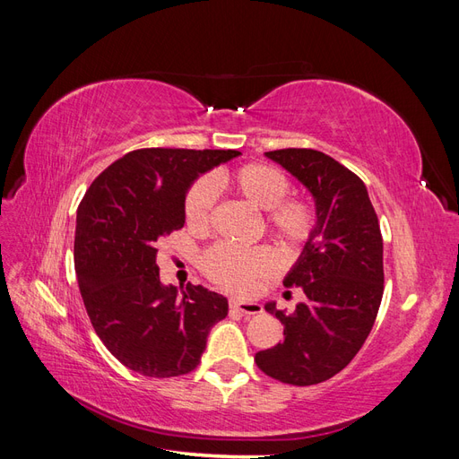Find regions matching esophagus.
<instances>
[{
    "label": "esophagus",
    "instance_id": "obj_1",
    "mask_svg": "<svg viewBox=\"0 0 459 459\" xmlns=\"http://www.w3.org/2000/svg\"><path fill=\"white\" fill-rule=\"evenodd\" d=\"M230 308L238 310L241 314H248V316L262 312V307L258 302H247V300H238V299H230Z\"/></svg>",
    "mask_w": 459,
    "mask_h": 459
}]
</instances>
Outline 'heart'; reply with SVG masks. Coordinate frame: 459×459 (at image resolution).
<instances>
[{
	"label": "heart",
	"mask_w": 459,
	"mask_h": 459,
	"mask_svg": "<svg viewBox=\"0 0 459 459\" xmlns=\"http://www.w3.org/2000/svg\"><path fill=\"white\" fill-rule=\"evenodd\" d=\"M221 189L233 197L264 211V226L281 247L293 251L307 243L316 228L314 206L300 197H285L289 179L283 172L268 164H245L235 170L218 176ZM212 220V189L204 179L187 193L186 221L191 230L206 231ZM204 272L218 285L238 293H251L264 281H268L280 270L275 255L270 248H235L218 245L204 255Z\"/></svg>",
	"instance_id": "heart-1"
}]
</instances>
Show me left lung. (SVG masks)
<instances>
[{
	"mask_svg": "<svg viewBox=\"0 0 459 459\" xmlns=\"http://www.w3.org/2000/svg\"><path fill=\"white\" fill-rule=\"evenodd\" d=\"M310 193L316 228L283 283L304 290L293 314L264 308L283 324L285 339L255 356L270 377L316 385L351 364L383 299V239L362 179L316 149L264 152Z\"/></svg>",
	"mask_w": 459,
	"mask_h": 459,
	"instance_id": "1",
	"label": "left lung"
}]
</instances>
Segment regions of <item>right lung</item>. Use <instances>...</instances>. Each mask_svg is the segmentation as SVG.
<instances>
[{
    "instance_id": "obj_1",
    "label": "right lung",
    "mask_w": 459,
    "mask_h": 459,
    "mask_svg": "<svg viewBox=\"0 0 459 459\" xmlns=\"http://www.w3.org/2000/svg\"><path fill=\"white\" fill-rule=\"evenodd\" d=\"M221 149H140L95 178L76 212L74 266L97 337L145 377L195 369L228 299L201 285H164L157 241L184 228L191 186L239 157Z\"/></svg>"
}]
</instances>
